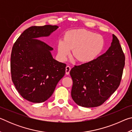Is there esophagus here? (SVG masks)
Wrapping results in <instances>:
<instances>
[{"instance_id": "esophagus-1", "label": "esophagus", "mask_w": 132, "mask_h": 132, "mask_svg": "<svg viewBox=\"0 0 132 132\" xmlns=\"http://www.w3.org/2000/svg\"><path fill=\"white\" fill-rule=\"evenodd\" d=\"M70 70H71V67L69 66H67L66 67V74L69 75V73H70Z\"/></svg>"}]
</instances>
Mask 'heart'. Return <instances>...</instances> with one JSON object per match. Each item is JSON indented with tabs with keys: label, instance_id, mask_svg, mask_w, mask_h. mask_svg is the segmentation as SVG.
I'll list each match as a JSON object with an SVG mask.
<instances>
[{
	"label": "heart",
	"instance_id": "1",
	"mask_svg": "<svg viewBox=\"0 0 132 132\" xmlns=\"http://www.w3.org/2000/svg\"><path fill=\"white\" fill-rule=\"evenodd\" d=\"M104 39L101 35L86 30H73L64 35V39L58 41V54L62 59H65L70 54L81 63L94 61L103 50Z\"/></svg>",
	"mask_w": 132,
	"mask_h": 132
}]
</instances>
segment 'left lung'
<instances>
[{"mask_svg": "<svg viewBox=\"0 0 132 132\" xmlns=\"http://www.w3.org/2000/svg\"><path fill=\"white\" fill-rule=\"evenodd\" d=\"M112 37L111 45L105 53L70 70L73 80L71 95L79 106L93 108L101 105L119 86L125 57L119 39L114 34Z\"/></svg>", "mask_w": 132, "mask_h": 132, "instance_id": "8db88e82", "label": "left lung"}]
</instances>
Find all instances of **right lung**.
<instances>
[{
	"instance_id": "1",
	"label": "right lung",
	"mask_w": 132,
	"mask_h": 132,
	"mask_svg": "<svg viewBox=\"0 0 132 132\" xmlns=\"http://www.w3.org/2000/svg\"><path fill=\"white\" fill-rule=\"evenodd\" d=\"M57 26H32L13 45L10 59L12 80L22 97L34 103L47 100L66 72V64L53 59V48L38 38L48 37Z\"/></svg>"
}]
</instances>
